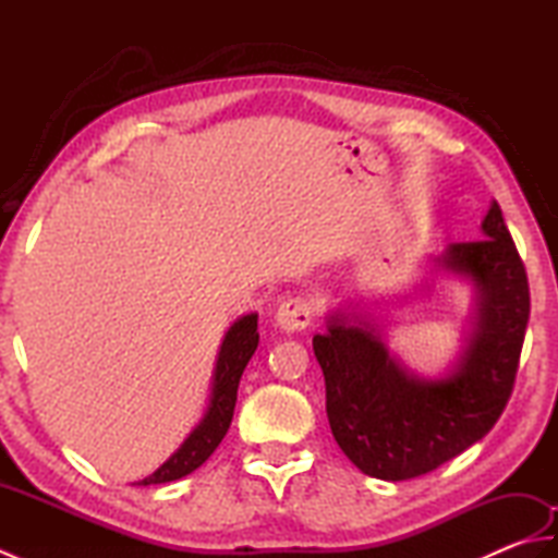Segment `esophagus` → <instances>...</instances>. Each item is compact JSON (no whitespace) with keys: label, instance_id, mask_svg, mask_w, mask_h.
I'll list each match as a JSON object with an SVG mask.
<instances>
[{"label":"esophagus","instance_id":"esophagus-1","mask_svg":"<svg viewBox=\"0 0 558 558\" xmlns=\"http://www.w3.org/2000/svg\"><path fill=\"white\" fill-rule=\"evenodd\" d=\"M314 318V304L306 298H292L286 300L276 312V326L286 333H294V330H304Z\"/></svg>","mask_w":558,"mask_h":558}]
</instances>
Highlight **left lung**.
Listing matches in <instances>:
<instances>
[{
    "label": "left lung",
    "mask_w": 558,
    "mask_h": 558,
    "mask_svg": "<svg viewBox=\"0 0 558 558\" xmlns=\"http://www.w3.org/2000/svg\"><path fill=\"white\" fill-rule=\"evenodd\" d=\"M432 270L475 288L470 330L438 378L408 372L366 314L338 310L314 336L326 378V412L338 446L364 475L400 482L426 475L492 432L511 398L530 318L523 260L496 201L482 240L450 244Z\"/></svg>",
    "instance_id": "8db88e82"
}]
</instances>
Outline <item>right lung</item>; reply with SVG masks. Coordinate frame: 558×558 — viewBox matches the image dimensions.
Returning <instances> with one entry per match:
<instances>
[{
    "mask_svg": "<svg viewBox=\"0 0 558 558\" xmlns=\"http://www.w3.org/2000/svg\"><path fill=\"white\" fill-rule=\"evenodd\" d=\"M258 314L240 316L228 328L220 352L216 360V369H213V386H210V400L204 412V417L194 426L192 434L184 438V444L174 450V453L162 462V465L141 480L136 484L148 487V484H165L186 477L189 472L204 465L210 458L213 450L220 446L230 429L234 402H236V388H240V378L244 374V366L252 360V354L258 348Z\"/></svg>",
    "mask_w": 558,
    "mask_h": 558,
    "instance_id": "1",
    "label": "right lung"
}]
</instances>
